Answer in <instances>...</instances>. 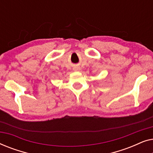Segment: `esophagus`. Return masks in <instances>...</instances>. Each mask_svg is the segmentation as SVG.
<instances>
[{
    "label": "esophagus",
    "instance_id": "esophagus-1",
    "mask_svg": "<svg viewBox=\"0 0 153 153\" xmlns=\"http://www.w3.org/2000/svg\"><path fill=\"white\" fill-rule=\"evenodd\" d=\"M78 69H79V68H78Z\"/></svg>",
    "mask_w": 153,
    "mask_h": 153
}]
</instances>
